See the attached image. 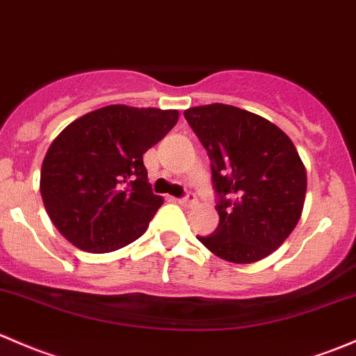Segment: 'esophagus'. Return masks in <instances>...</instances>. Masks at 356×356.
I'll return each mask as SVG.
<instances>
[{"mask_svg":"<svg viewBox=\"0 0 356 356\" xmlns=\"http://www.w3.org/2000/svg\"><path fill=\"white\" fill-rule=\"evenodd\" d=\"M196 196H194V194H188V196L186 197H182V200H179V203L182 204V207H186V208H191V207H194V204H196Z\"/></svg>","mask_w":356,"mask_h":356,"instance_id":"34e87169","label":"esophagus"}]
</instances>
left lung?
Wrapping results in <instances>:
<instances>
[{"label":"left lung","mask_w":356,"mask_h":356,"mask_svg":"<svg viewBox=\"0 0 356 356\" xmlns=\"http://www.w3.org/2000/svg\"><path fill=\"white\" fill-rule=\"evenodd\" d=\"M184 118L208 152L218 194V227L197 241L230 263L264 259L304 209L307 172L297 148L268 119L227 104L191 107Z\"/></svg>","instance_id":"left-lung-1"}]
</instances>
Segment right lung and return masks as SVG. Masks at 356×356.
Masks as SVG:
<instances>
[{"mask_svg": "<svg viewBox=\"0 0 356 356\" xmlns=\"http://www.w3.org/2000/svg\"><path fill=\"white\" fill-rule=\"evenodd\" d=\"M179 111L107 106L52 141L40 170L44 207L63 237L85 252H112L147 232L163 197L143 155L175 126Z\"/></svg>", "mask_w": 356, "mask_h": 356, "instance_id": "right-lung-1", "label": "right lung"}]
</instances>
